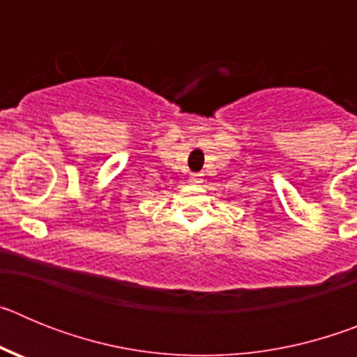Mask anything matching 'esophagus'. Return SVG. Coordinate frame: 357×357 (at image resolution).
Instances as JSON below:
<instances>
[{"instance_id": "1", "label": "esophagus", "mask_w": 357, "mask_h": 357, "mask_svg": "<svg viewBox=\"0 0 357 357\" xmlns=\"http://www.w3.org/2000/svg\"><path fill=\"white\" fill-rule=\"evenodd\" d=\"M200 181V175H191V182H198Z\"/></svg>"}]
</instances>
